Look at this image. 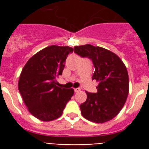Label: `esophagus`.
Listing matches in <instances>:
<instances>
[{
    "label": "esophagus",
    "mask_w": 149,
    "mask_h": 149,
    "mask_svg": "<svg viewBox=\"0 0 149 149\" xmlns=\"http://www.w3.org/2000/svg\"><path fill=\"white\" fill-rule=\"evenodd\" d=\"M80 90H81V89H79V88H76V89H74V93H78Z\"/></svg>",
    "instance_id": "esophagus-1"
}]
</instances>
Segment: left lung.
<instances>
[{
  "instance_id": "left-lung-1",
  "label": "left lung",
  "mask_w": 149,
  "mask_h": 149,
  "mask_svg": "<svg viewBox=\"0 0 149 149\" xmlns=\"http://www.w3.org/2000/svg\"><path fill=\"white\" fill-rule=\"evenodd\" d=\"M74 48L76 54L93 60V80L98 83L97 93L86 92L87 98L80 105L81 114L95 123L108 122L119 114L128 95L129 78L125 65L116 54L101 47L88 44Z\"/></svg>"
}]
</instances>
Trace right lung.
<instances>
[{"label":"right lung","mask_w":149,"mask_h":149,"mask_svg":"<svg viewBox=\"0 0 149 149\" xmlns=\"http://www.w3.org/2000/svg\"><path fill=\"white\" fill-rule=\"evenodd\" d=\"M73 51L68 46L46 47L30 57L21 72L18 90L28 111L39 120L58 119L74 95L73 89L56 86V77Z\"/></svg>","instance_id":"right-lung-1"}]
</instances>
